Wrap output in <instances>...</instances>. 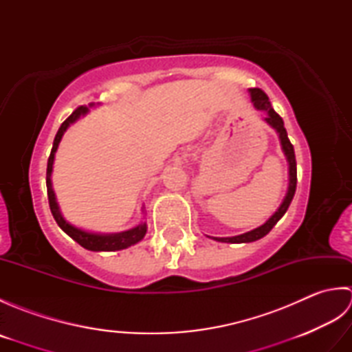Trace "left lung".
Listing matches in <instances>:
<instances>
[{
	"label": "left lung",
	"instance_id": "obj_1",
	"mask_svg": "<svg viewBox=\"0 0 352 352\" xmlns=\"http://www.w3.org/2000/svg\"><path fill=\"white\" fill-rule=\"evenodd\" d=\"M250 96H251V102L254 104V107L260 111H265L266 118H265V122L272 126V129L276 131L280 138V144H281V149L284 155H286V160L289 163V188L286 192V197L283 198V203L280 204V207L276 208L275 213L269 218L263 226H260L257 228H254L248 233H243V234H239V236H233V237H210L216 242H226V243H250L254 241H258V239L265 237L269 231L274 228V226L276 222H278L284 213L287 212V208L292 203V199H294L295 195V190H296V160H295V151H294V145L290 144V140L287 138V131L284 129V122L281 116L276 113V111L272 109L271 106V101H269L267 95L261 91V89H250Z\"/></svg>",
	"mask_w": 352,
	"mask_h": 352
}]
</instances>
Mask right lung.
Returning a JSON list of instances; mask_svg holds the SVG:
<instances>
[{"instance_id": "obj_1", "label": "right lung", "mask_w": 352, "mask_h": 352, "mask_svg": "<svg viewBox=\"0 0 352 352\" xmlns=\"http://www.w3.org/2000/svg\"><path fill=\"white\" fill-rule=\"evenodd\" d=\"M95 107V102H91L87 106H81L78 107L74 113L66 119V121L60 125L58 129L56 138H54V144H52V149L48 159V166H47V189H48V201H50V208L51 213L54 216V219L57 222V226L60 227L66 234L72 237L78 245L83 246V248L89 251H119V250H125L131 245H136L140 242L142 239L146 234V222H140L136 227H133L130 230L125 231H119V233H95V231H87L83 228H78L76 226H72L71 222L66 221L63 218V214L60 212V207L57 204V198L54 189H52V183H51V174H52V166H54V157L57 153V148L60 145V140L63 138L65 131L69 129V126L77 122L81 116H86L89 113V109ZM142 212H144V207H142Z\"/></svg>"}]
</instances>
